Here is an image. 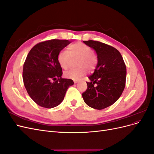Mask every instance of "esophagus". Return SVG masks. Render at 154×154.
I'll return each instance as SVG.
<instances>
[{
    "label": "esophagus",
    "mask_w": 154,
    "mask_h": 154,
    "mask_svg": "<svg viewBox=\"0 0 154 154\" xmlns=\"http://www.w3.org/2000/svg\"><path fill=\"white\" fill-rule=\"evenodd\" d=\"M73 82H74V83H78V81L77 80H73Z\"/></svg>",
    "instance_id": "esophagus-1"
}]
</instances>
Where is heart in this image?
Segmentation results:
<instances>
[{"instance_id":"1","label":"heart","mask_w":154,"mask_h":154,"mask_svg":"<svg viewBox=\"0 0 154 154\" xmlns=\"http://www.w3.org/2000/svg\"><path fill=\"white\" fill-rule=\"evenodd\" d=\"M78 58L76 66L79 67L65 71L63 75L66 78L78 80L86 74V69L88 71H92L95 69L97 63V56L92 52L91 47L82 42L69 45L67 51H60L57 60L61 67L66 69L69 67L71 59Z\"/></svg>"}]
</instances>
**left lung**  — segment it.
<instances>
[{
	"label": "left lung",
	"mask_w": 154,
	"mask_h": 154,
	"mask_svg": "<svg viewBox=\"0 0 154 154\" xmlns=\"http://www.w3.org/2000/svg\"><path fill=\"white\" fill-rule=\"evenodd\" d=\"M94 49L97 63L88 76L87 89L83 93L85 103L93 109L101 110L117 101L125 87L127 68L121 53L112 46L98 41H83Z\"/></svg>",
	"instance_id": "1"
}]
</instances>
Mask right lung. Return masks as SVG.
I'll return each mask as SVG.
<instances>
[{
  "label": "right lung",
  "instance_id": "right-lung-1",
  "mask_svg": "<svg viewBox=\"0 0 154 154\" xmlns=\"http://www.w3.org/2000/svg\"><path fill=\"white\" fill-rule=\"evenodd\" d=\"M71 42L53 39L40 42L27 56L22 78L26 89L35 103L51 109L62 103L69 86L74 82L62 78V69L57 56ZM54 81H53L52 80Z\"/></svg>",
  "mask_w": 154,
  "mask_h": 154
}]
</instances>
